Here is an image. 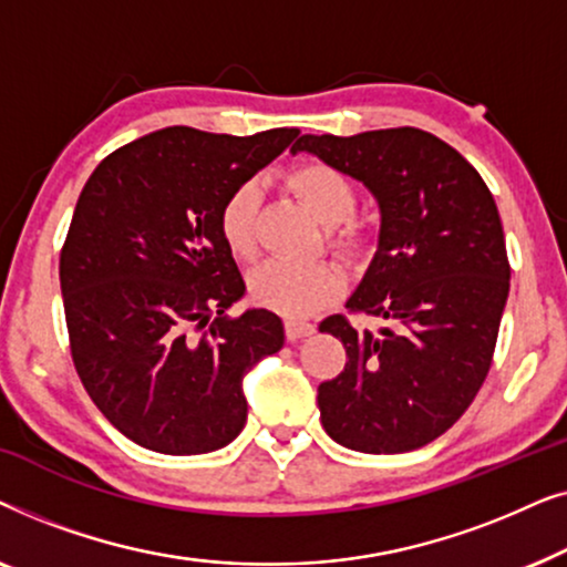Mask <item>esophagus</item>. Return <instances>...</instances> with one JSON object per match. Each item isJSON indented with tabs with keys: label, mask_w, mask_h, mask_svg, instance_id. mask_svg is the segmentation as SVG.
<instances>
[{
	"label": "esophagus",
	"mask_w": 567,
	"mask_h": 567,
	"mask_svg": "<svg viewBox=\"0 0 567 567\" xmlns=\"http://www.w3.org/2000/svg\"><path fill=\"white\" fill-rule=\"evenodd\" d=\"M317 328L312 322H299V320H286V338L289 340H301L309 338Z\"/></svg>",
	"instance_id": "obj_1"
}]
</instances>
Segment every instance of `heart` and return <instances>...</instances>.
<instances>
[{"label":"heart","instance_id":"b5f03b06","mask_svg":"<svg viewBox=\"0 0 567 567\" xmlns=\"http://www.w3.org/2000/svg\"><path fill=\"white\" fill-rule=\"evenodd\" d=\"M284 183L324 227H332L330 243L338 250L353 255L367 247V229L351 219L355 188L343 169L328 162H301L284 175ZM258 188L245 183L231 190L219 208L221 239L239 260H250L258 250ZM343 286L346 278L332 262L297 266L286 260H268L252 270L250 297L260 307L274 309L289 320H305L330 305Z\"/></svg>","mask_w":567,"mask_h":567}]
</instances>
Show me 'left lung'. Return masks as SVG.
<instances>
[{"label": "left lung", "instance_id": "obj_1", "mask_svg": "<svg viewBox=\"0 0 567 567\" xmlns=\"http://www.w3.org/2000/svg\"><path fill=\"white\" fill-rule=\"evenodd\" d=\"M291 152L361 181L382 214L377 252L346 307L386 324L322 320L320 332L348 355L317 390L322 429L363 454L431 444L472 405L493 363L511 286L493 193L454 146L413 126L305 134Z\"/></svg>", "mask_w": 567, "mask_h": 567}]
</instances>
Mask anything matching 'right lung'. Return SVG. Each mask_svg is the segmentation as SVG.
I'll use <instances>...</instances> for the list:
<instances>
[{"label": "right lung", "instance_id": "1", "mask_svg": "<svg viewBox=\"0 0 567 567\" xmlns=\"http://www.w3.org/2000/svg\"><path fill=\"white\" fill-rule=\"evenodd\" d=\"M297 136L169 126L84 183L59 260L69 346L92 402L134 444L206 454L245 429L243 379L281 351L284 324L268 309L227 315L245 281L219 208Z\"/></svg>", "mask_w": 567, "mask_h": 567}]
</instances>
